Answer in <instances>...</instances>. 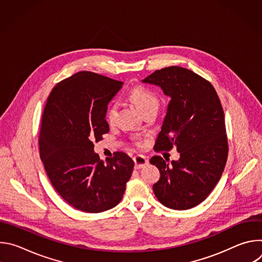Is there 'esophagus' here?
I'll return each instance as SVG.
<instances>
[{"instance_id":"34e87169","label":"esophagus","mask_w":262,"mask_h":262,"mask_svg":"<svg viewBox=\"0 0 262 262\" xmlns=\"http://www.w3.org/2000/svg\"><path fill=\"white\" fill-rule=\"evenodd\" d=\"M135 162V168L136 169H142L145 166L148 165V160L144 156H137L134 158Z\"/></svg>"}]
</instances>
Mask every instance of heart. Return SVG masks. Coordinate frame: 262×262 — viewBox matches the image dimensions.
Wrapping results in <instances>:
<instances>
[{
  "label": "heart",
  "mask_w": 262,
  "mask_h": 262,
  "mask_svg": "<svg viewBox=\"0 0 262 262\" xmlns=\"http://www.w3.org/2000/svg\"><path fill=\"white\" fill-rule=\"evenodd\" d=\"M129 98L136 104L141 113L151 110L158 108L159 106V98L156 93L151 90H149L146 87H135L129 92ZM117 111V103L115 101L112 102L106 111V119L108 122H113L116 116Z\"/></svg>",
  "instance_id": "b5f03b06"
}]
</instances>
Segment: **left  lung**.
<instances>
[{"instance_id":"left-lung-1","label":"left lung","mask_w":262,"mask_h":262,"mask_svg":"<svg viewBox=\"0 0 262 262\" xmlns=\"http://www.w3.org/2000/svg\"><path fill=\"white\" fill-rule=\"evenodd\" d=\"M143 83L159 86L170 97L156 150L176 147L178 161L151 158L161 172L154 184L159 201L172 209H190L211 193L228 156L224 111L212 85L179 66L156 70Z\"/></svg>"}]
</instances>
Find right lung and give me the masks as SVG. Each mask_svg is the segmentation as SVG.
<instances>
[{
	"label": "right lung",
	"mask_w": 262,
	"mask_h": 262,
	"mask_svg": "<svg viewBox=\"0 0 262 262\" xmlns=\"http://www.w3.org/2000/svg\"><path fill=\"white\" fill-rule=\"evenodd\" d=\"M123 82L80 71L58 83L42 112L39 151L47 174L59 195L72 207L101 212L122 199L134 161L116 152L105 162L93 141L108 132L107 103Z\"/></svg>",
	"instance_id": "obj_1"
}]
</instances>
